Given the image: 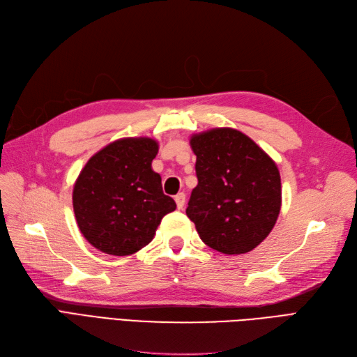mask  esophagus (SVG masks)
<instances>
[{
  "mask_svg": "<svg viewBox=\"0 0 357 357\" xmlns=\"http://www.w3.org/2000/svg\"><path fill=\"white\" fill-rule=\"evenodd\" d=\"M174 201H176V204H177V208H183L185 207V201H186V195L183 192H180V193H177V195L174 197Z\"/></svg>",
  "mask_w": 357,
  "mask_h": 357,
  "instance_id": "1",
  "label": "esophagus"
}]
</instances>
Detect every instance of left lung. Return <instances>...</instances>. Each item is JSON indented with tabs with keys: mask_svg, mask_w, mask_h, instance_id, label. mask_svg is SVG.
<instances>
[{
	"mask_svg": "<svg viewBox=\"0 0 357 357\" xmlns=\"http://www.w3.org/2000/svg\"><path fill=\"white\" fill-rule=\"evenodd\" d=\"M198 185L186 214L201 240L225 255L252 252L273 231L282 208L275 162L232 128L192 135Z\"/></svg>",
	"mask_w": 357,
	"mask_h": 357,
	"instance_id": "obj_1",
	"label": "left lung"
}]
</instances>
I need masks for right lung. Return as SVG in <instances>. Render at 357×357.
<instances>
[{"label":"right lung","mask_w":357,"mask_h":357,"mask_svg":"<svg viewBox=\"0 0 357 357\" xmlns=\"http://www.w3.org/2000/svg\"><path fill=\"white\" fill-rule=\"evenodd\" d=\"M153 138L116 139L95 153L74 183L73 208L83 236L100 252L128 256L153 240L176 202L152 169Z\"/></svg>","instance_id":"add662e5"}]
</instances>
